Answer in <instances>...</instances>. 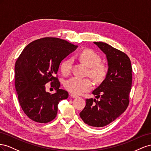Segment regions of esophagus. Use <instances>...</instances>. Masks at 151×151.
Segmentation results:
<instances>
[{
	"label": "esophagus",
	"instance_id": "34e87169",
	"mask_svg": "<svg viewBox=\"0 0 151 151\" xmlns=\"http://www.w3.org/2000/svg\"><path fill=\"white\" fill-rule=\"evenodd\" d=\"M70 96L72 97V98H76V97H78V96H76V95L75 94H70Z\"/></svg>",
	"mask_w": 151,
	"mask_h": 151
}]
</instances>
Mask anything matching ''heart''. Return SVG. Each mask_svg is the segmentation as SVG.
<instances>
[{"label": "heart", "mask_w": 151, "mask_h": 151, "mask_svg": "<svg viewBox=\"0 0 151 151\" xmlns=\"http://www.w3.org/2000/svg\"><path fill=\"white\" fill-rule=\"evenodd\" d=\"M79 59L81 63L88 67L87 75L96 81L101 82L106 77L108 68L104 63L101 62V58L96 52L87 49L80 53ZM73 68V59L68 58L61 63L60 69L64 75H70ZM64 86L66 90L73 94H80L92 88V82L89 78L73 77L68 80Z\"/></svg>", "instance_id": "obj_1"}]
</instances>
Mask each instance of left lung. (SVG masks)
Instances as JSON below:
<instances>
[{"instance_id": "left-lung-1", "label": "left lung", "mask_w": 151, "mask_h": 151, "mask_svg": "<svg viewBox=\"0 0 151 151\" xmlns=\"http://www.w3.org/2000/svg\"><path fill=\"white\" fill-rule=\"evenodd\" d=\"M106 55L108 71L105 80L92 92L96 99H86L80 113L85 123L103 127L123 113L128 106L132 82V68L128 55L104 42H94Z\"/></svg>"}]
</instances>
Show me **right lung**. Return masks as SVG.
Here are the masks:
<instances>
[{
  "mask_svg": "<svg viewBox=\"0 0 151 151\" xmlns=\"http://www.w3.org/2000/svg\"><path fill=\"white\" fill-rule=\"evenodd\" d=\"M59 38L45 37L29 44L15 64V87L24 114L33 121L49 123L55 118L60 101L68 97V92L60 89L57 73L60 63L76 48ZM57 92L45 91V84Z\"/></svg>",
  "mask_w": 151,
  "mask_h": 151,
  "instance_id": "obj_1",
  "label": "right lung"
}]
</instances>
